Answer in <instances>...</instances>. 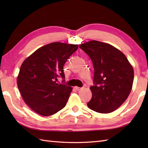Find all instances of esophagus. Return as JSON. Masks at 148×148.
I'll return each mask as SVG.
<instances>
[{
  "label": "esophagus",
  "instance_id": "1",
  "mask_svg": "<svg viewBox=\"0 0 148 148\" xmlns=\"http://www.w3.org/2000/svg\"><path fill=\"white\" fill-rule=\"evenodd\" d=\"M75 89H76L77 91H79V90H82L83 88H80V87L76 86V87H75Z\"/></svg>",
  "mask_w": 148,
  "mask_h": 148
}]
</instances>
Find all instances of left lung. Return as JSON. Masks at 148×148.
Masks as SVG:
<instances>
[{
  "label": "left lung",
  "instance_id": "8db88e82",
  "mask_svg": "<svg viewBox=\"0 0 148 148\" xmlns=\"http://www.w3.org/2000/svg\"><path fill=\"white\" fill-rule=\"evenodd\" d=\"M79 48L89 56L94 69L92 97L88 107L100 113L115 111L131 92L133 67L123 53L109 44L91 40Z\"/></svg>",
  "mask_w": 148,
  "mask_h": 148
}]
</instances>
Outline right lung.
I'll use <instances>...</instances> for the list:
<instances>
[{
    "label": "right lung",
    "mask_w": 148,
    "mask_h": 148,
    "mask_svg": "<svg viewBox=\"0 0 148 148\" xmlns=\"http://www.w3.org/2000/svg\"><path fill=\"white\" fill-rule=\"evenodd\" d=\"M77 45L52 42L44 46L22 64L17 78L18 90L25 102L38 114L48 116L65 106L72 88L65 82L64 65L76 51Z\"/></svg>",
    "instance_id": "add662e5"
}]
</instances>
